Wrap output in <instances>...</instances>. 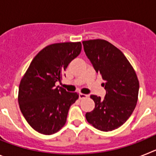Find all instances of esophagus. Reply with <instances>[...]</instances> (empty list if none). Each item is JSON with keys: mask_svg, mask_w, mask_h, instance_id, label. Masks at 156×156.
<instances>
[{"mask_svg": "<svg viewBox=\"0 0 156 156\" xmlns=\"http://www.w3.org/2000/svg\"><path fill=\"white\" fill-rule=\"evenodd\" d=\"M80 99H83V98H86L88 97V95L87 94H80Z\"/></svg>", "mask_w": 156, "mask_h": 156, "instance_id": "34e87169", "label": "esophagus"}]
</instances>
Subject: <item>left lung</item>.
<instances>
[{"instance_id": "1", "label": "left lung", "mask_w": 156, "mask_h": 156, "mask_svg": "<svg viewBox=\"0 0 156 156\" xmlns=\"http://www.w3.org/2000/svg\"><path fill=\"white\" fill-rule=\"evenodd\" d=\"M84 51L95 71L102 77L106 95L101 100L90 95L95 103L86 113L87 122L101 131L122 126L131 115L138 99L139 81L134 69L119 49L101 39L83 41Z\"/></svg>"}]
</instances>
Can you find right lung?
Returning a JSON list of instances; mask_svg holds the SVG:
<instances>
[{
  "label": "right lung",
  "mask_w": 156,
  "mask_h": 156,
  "mask_svg": "<svg viewBox=\"0 0 156 156\" xmlns=\"http://www.w3.org/2000/svg\"><path fill=\"white\" fill-rule=\"evenodd\" d=\"M80 42L56 43L45 47L34 57L20 81L19 107L36 131L51 135L66 124L70 106L79 98L76 92L55 87L63 72L79 55Z\"/></svg>",
  "instance_id": "right-lung-1"
}]
</instances>
